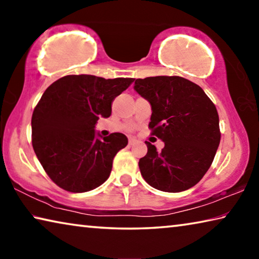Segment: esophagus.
<instances>
[{
  "instance_id": "obj_1",
  "label": "esophagus",
  "mask_w": 259,
  "mask_h": 259,
  "mask_svg": "<svg viewBox=\"0 0 259 259\" xmlns=\"http://www.w3.org/2000/svg\"><path fill=\"white\" fill-rule=\"evenodd\" d=\"M136 143H137V139H135V138H133V137L129 138V145H130V146L134 145V144H136Z\"/></svg>"
}]
</instances>
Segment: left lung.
<instances>
[{"label": "left lung", "instance_id": "left-lung-1", "mask_svg": "<svg viewBox=\"0 0 259 259\" xmlns=\"http://www.w3.org/2000/svg\"><path fill=\"white\" fill-rule=\"evenodd\" d=\"M135 90L150 102L151 135L164 142L161 152L146 142L139 169L156 190L177 193L198 184L221 142L216 106L201 88L181 76L135 80Z\"/></svg>", "mask_w": 259, "mask_h": 259}]
</instances>
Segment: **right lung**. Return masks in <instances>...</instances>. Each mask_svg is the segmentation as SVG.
Instances as JSON below:
<instances>
[{
    "label": "right lung",
    "instance_id": "obj_1",
    "mask_svg": "<svg viewBox=\"0 0 259 259\" xmlns=\"http://www.w3.org/2000/svg\"><path fill=\"white\" fill-rule=\"evenodd\" d=\"M134 78L66 75L42 95L32 115V144L48 176L65 191L83 193L102 185L116 153L128 145L123 134L103 139L95 133L99 117L112 113L114 98Z\"/></svg>",
    "mask_w": 259,
    "mask_h": 259
}]
</instances>
